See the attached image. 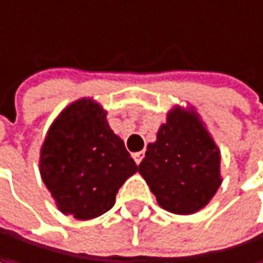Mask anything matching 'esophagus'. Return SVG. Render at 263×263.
I'll use <instances>...</instances> for the list:
<instances>
[{"label": "esophagus", "mask_w": 263, "mask_h": 263, "mask_svg": "<svg viewBox=\"0 0 263 263\" xmlns=\"http://www.w3.org/2000/svg\"><path fill=\"white\" fill-rule=\"evenodd\" d=\"M142 158H144V152H138V153H133V159H135V162H136L138 165L141 164Z\"/></svg>", "instance_id": "1"}]
</instances>
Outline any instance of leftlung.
I'll return each mask as SVG.
<instances>
[{"label":"left lung","mask_w":263,"mask_h":263,"mask_svg":"<svg viewBox=\"0 0 263 263\" xmlns=\"http://www.w3.org/2000/svg\"><path fill=\"white\" fill-rule=\"evenodd\" d=\"M139 173L170 213L193 214L211 200L222 184L220 152L193 108L175 107L167 115Z\"/></svg>","instance_id":"8db88e82"}]
</instances>
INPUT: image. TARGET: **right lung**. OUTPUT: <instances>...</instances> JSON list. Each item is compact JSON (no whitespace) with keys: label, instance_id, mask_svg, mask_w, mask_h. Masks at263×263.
Masks as SVG:
<instances>
[{"label":"right lung","instance_id":"right-lung-1","mask_svg":"<svg viewBox=\"0 0 263 263\" xmlns=\"http://www.w3.org/2000/svg\"><path fill=\"white\" fill-rule=\"evenodd\" d=\"M40 172L58 208L87 220L115 205L118 190L138 165L110 128L107 111L82 98L64 108L49 128Z\"/></svg>","mask_w":263,"mask_h":263}]
</instances>
